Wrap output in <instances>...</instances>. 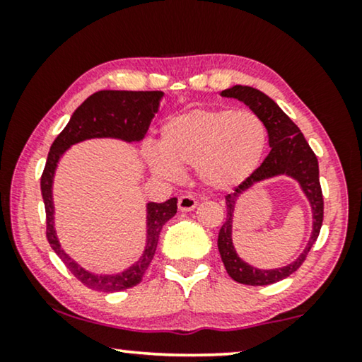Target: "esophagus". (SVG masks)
Returning a JSON list of instances; mask_svg holds the SVG:
<instances>
[{
    "label": "esophagus",
    "mask_w": 362,
    "mask_h": 362,
    "mask_svg": "<svg viewBox=\"0 0 362 362\" xmlns=\"http://www.w3.org/2000/svg\"><path fill=\"white\" fill-rule=\"evenodd\" d=\"M197 207V199L196 197H192L191 194H185L180 197V201H177V209L181 212H189V211H194Z\"/></svg>",
    "instance_id": "1"
}]
</instances>
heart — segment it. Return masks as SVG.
Here are the masks:
<instances>
[{"mask_svg": "<svg viewBox=\"0 0 362 362\" xmlns=\"http://www.w3.org/2000/svg\"><path fill=\"white\" fill-rule=\"evenodd\" d=\"M267 127L254 112L194 108L168 118L160 150L148 148L145 161L156 176L176 181L194 168L212 191H229L254 175L267 148Z\"/></svg>", "mask_w": 362, "mask_h": 362, "instance_id": "obj_1", "label": "heart"}]
</instances>
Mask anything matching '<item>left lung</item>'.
<instances>
[{
	"label": "left lung",
	"mask_w": 362,
	"mask_h": 362,
	"mask_svg": "<svg viewBox=\"0 0 362 362\" xmlns=\"http://www.w3.org/2000/svg\"><path fill=\"white\" fill-rule=\"evenodd\" d=\"M221 97L237 98L239 102H244L252 112L257 113L264 120L272 150L264 163L257 168L254 175L242 182L240 186H237L235 192L226 196L227 219L219 230L217 247H219L221 259L224 262V267L230 279L244 285H270L286 279V276L298 270L320 235L321 224H323V194H321L320 186L318 160H316V155L310 148L308 141L305 140L300 128L264 92L257 90L254 87L234 86L222 90ZM276 175H288L299 182L302 192L310 202L314 229L304 252L291 264L279 267V269H257L242 261L235 252L233 243L231 242L233 212L236 201L245 190L251 189L262 180L273 179Z\"/></svg>",
	"instance_id": "left-lung-1"
}]
</instances>
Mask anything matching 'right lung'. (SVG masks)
Here are the masks:
<instances>
[{
  "instance_id": "obj_1",
  "label": "right lung",
  "mask_w": 362,
  "mask_h": 362,
  "mask_svg": "<svg viewBox=\"0 0 362 362\" xmlns=\"http://www.w3.org/2000/svg\"><path fill=\"white\" fill-rule=\"evenodd\" d=\"M165 93L160 90L135 92V90H100L92 93L76 112L66 128L59 133L49 150L46 166L41 176V192L46 207L47 240L71 274L88 288L97 291H122L138 285L153 260L158 239L163 226L176 214L177 199L171 197L166 202H148L146 204V244L143 254L135 264L118 274H95L78 265L61 247L54 226V199L52 185L59 161L69 148L92 138H113L127 143H138L145 138L150 123L158 113L160 102Z\"/></svg>"
}]
</instances>
